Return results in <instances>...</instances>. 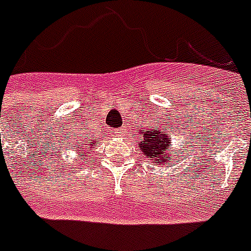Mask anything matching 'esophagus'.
I'll list each match as a JSON object with an SVG mask.
<instances>
[{
    "label": "esophagus",
    "instance_id": "esophagus-1",
    "mask_svg": "<svg viewBox=\"0 0 251 251\" xmlns=\"http://www.w3.org/2000/svg\"><path fill=\"white\" fill-rule=\"evenodd\" d=\"M125 129H117L113 131V136H116V138H124V136H125Z\"/></svg>",
    "mask_w": 251,
    "mask_h": 251
}]
</instances>
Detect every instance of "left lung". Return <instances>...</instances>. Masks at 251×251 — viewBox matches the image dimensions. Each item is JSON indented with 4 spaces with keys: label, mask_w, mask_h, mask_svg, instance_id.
Returning <instances> with one entry per match:
<instances>
[{
    "label": "left lung",
    "mask_w": 251,
    "mask_h": 251,
    "mask_svg": "<svg viewBox=\"0 0 251 251\" xmlns=\"http://www.w3.org/2000/svg\"><path fill=\"white\" fill-rule=\"evenodd\" d=\"M161 127H148L140 125L138 134L140 135L139 148L144 158L150 161L151 165L154 166H165L173 164V153L175 148L172 146L173 139L170 130Z\"/></svg>",
    "instance_id": "1"
}]
</instances>
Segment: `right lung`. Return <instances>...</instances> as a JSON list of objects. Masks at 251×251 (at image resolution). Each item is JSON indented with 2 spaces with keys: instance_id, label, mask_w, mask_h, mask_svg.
Masks as SVG:
<instances>
[{
  "instance_id": "1",
  "label": "right lung",
  "mask_w": 251,
  "mask_h": 251,
  "mask_svg": "<svg viewBox=\"0 0 251 251\" xmlns=\"http://www.w3.org/2000/svg\"><path fill=\"white\" fill-rule=\"evenodd\" d=\"M67 138H68V139L62 140L63 143H66V144H62L60 148H64V151L68 150L71 151V152H73V153H76L77 154L76 160H78L79 158V160L85 161V164H86L87 158L91 156V151H93V148L95 147V144H97L98 138L91 139L90 136L87 135L86 132H85V130L75 131L73 132V135H72V132L69 131L68 134H67ZM66 162L67 161L63 160L62 165H64ZM63 168H64V166H63Z\"/></svg>"
}]
</instances>
